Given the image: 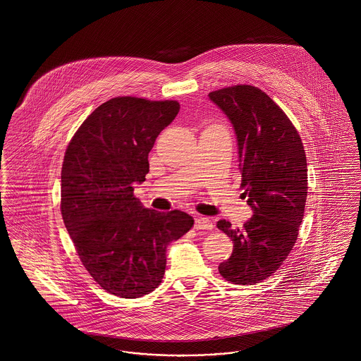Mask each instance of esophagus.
I'll use <instances>...</instances> for the list:
<instances>
[{
    "instance_id": "34e87169",
    "label": "esophagus",
    "mask_w": 361,
    "mask_h": 361,
    "mask_svg": "<svg viewBox=\"0 0 361 361\" xmlns=\"http://www.w3.org/2000/svg\"><path fill=\"white\" fill-rule=\"evenodd\" d=\"M195 228L197 230H211L214 228L212 221L209 218L205 216H197L196 222H195Z\"/></svg>"
}]
</instances>
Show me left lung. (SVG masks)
I'll return each instance as SVG.
<instances>
[{
  "label": "left lung",
  "instance_id": "left-lung-1",
  "mask_svg": "<svg viewBox=\"0 0 361 361\" xmlns=\"http://www.w3.org/2000/svg\"><path fill=\"white\" fill-rule=\"evenodd\" d=\"M208 97L237 136L241 186L254 212L241 229L218 222L233 241L231 257L218 269L233 284L254 286L271 276L295 244L307 196L306 156L290 118L259 88L234 85Z\"/></svg>",
  "mask_w": 361,
  "mask_h": 361
}]
</instances>
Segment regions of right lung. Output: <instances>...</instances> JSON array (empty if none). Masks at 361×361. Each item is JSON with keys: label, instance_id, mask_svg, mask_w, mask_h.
I'll return each mask as SVG.
<instances>
[{"label": "right lung", "instance_id": "obj_1", "mask_svg": "<svg viewBox=\"0 0 361 361\" xmlns=\"http://www.w3.org/2000/svg\"><path fill=\"white\" fill-rule=\"evenodd\" d=\"M175 100L118 97L74 133L62 165L61 209L77 254L109 294L139 298L164 277L166 247L192 229L182 211L145 208L133 185L149 172L156 137L179 113Z\"/></svg>", "mask_w": 361, "mask_h": 361}]
</instances>
